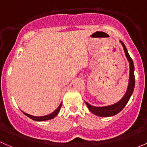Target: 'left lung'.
Masks as SVG:
<instances>
[{"mask_svg": "<svg viewBox=\"0 0 147 147\" xmlns=\"http://www.w3.org/2000/svg\"><path fill=\"white\" fill-rule=\"evenodd\" d=\"M123 47L124 52L125 53V56H126L127 59H128V62H129L130 65V76H129V83H128V89L124 95V97L120 100L118 102L115 103L112 105L106 106V107H94L89 103L85 102L86 106L88 107L89 110L92 112V113L95 114L96 115L101 117H109V116H113L115 115L118 114V113L121 111L124 108L126 104L128 103V100H129L130 97H131V94H132L133 92H134V86H135V76H134V62H133L132 59L130 57L129 54L128 53L126 47H125V45L123 42H121Z\"/></svg>", "mask_w": 147, "mask_h": 147, "instance_id": "obj_1", "label": "left lung"}]
</instances>
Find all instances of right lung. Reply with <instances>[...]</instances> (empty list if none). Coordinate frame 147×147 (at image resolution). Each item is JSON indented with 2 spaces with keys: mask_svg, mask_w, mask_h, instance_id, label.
I'll return each mask as SVG.
<instances>
[{
  "mask_svg": "<svg viewBox=\"0 0 147 147\" xmlns=\"http://www.w3.org/2000/svg\"><path fill=\"white\" fill-rule=\"evenodd\" d=\"M61 105H62V103H61V104L60 105L59 107H58V108H57L56 110H55V111L53 112V113H52L51 114L47 115H45V116L36 117V116H33V115H29V114H27V113H24V114L26 115V116L29 117V118H31V119H32V120H34V121H47V120L53 119V118H54L55 116H56L57 115H58V113H59L60 110H61Z\"/></svg>",
  "mask_w": 147,
  "mask_h": 147,
  "instance_id": "1",
  "label": "right lung"
}]
</instances>
